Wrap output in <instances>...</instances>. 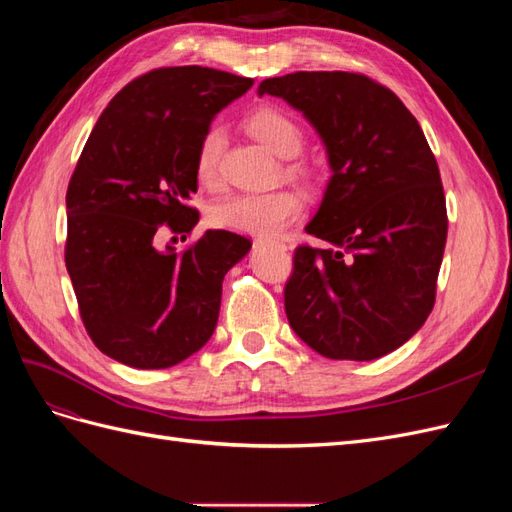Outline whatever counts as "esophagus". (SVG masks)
<instances>
[{
  "label": "esophagus",
  "instance_id": "obj_1",
  "mask_svg": "<svg viewBox=\"0 0 512 512\" xmlns=\"http://www.w3.org/2000/svg\"><path fill=\"white\" fill-rule=\"evenodd\" d=\"M256 245H280V247H286V245H284V243H280V241H275V239H265V237L256 239Z\"/></svg>",
  "mask_w": 512,
  "mask_h": 512
}]
</instances>
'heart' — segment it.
<instances>
[{
  "instance_id": "heart-1",
  "label": "heart",
  "mask_w": 512,
  "mask_h": 512,
  "mask_svg": "<svg viewBox=\"0 0 512 512\" xmlns=\"http://www.w3.org/2000/svg\"><path fill=\"white\" fill-rule=\"evenodd\" d=\"M247 130L256 141L280 158L297 156L305 143L303 128L292 115L277 106H258L247 117ZM224 149V130L211 126L200 136L194 158V173L203 188L220 183V160ZM290 173L299 179H314L307 164H290ZM301 213V198L292 190H271L265 194H232L209 209V222L215 228L252 232V235H277Z\"/></svg>"
}]
</instances>
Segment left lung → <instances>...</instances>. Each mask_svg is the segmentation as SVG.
Wrapping results in <instances>:
<instances>
[{"instance_id":"8db88e82","label":"left lung","mask_w":512,"mask_h":512,"mask_svg":"<svg viewBox=\"0 0 512 512\" xmlns=\"http://www.w3.org/2000/svg\"><path fill=\"white\" fill-rule=\"evenodd\" d=\"M312 123L331 179L284 288L292 331L327 359L374 361L423 327L436 303L446 200L427 138L389 87L356 72L265 79Z\"/></svg>"}]
</instances>
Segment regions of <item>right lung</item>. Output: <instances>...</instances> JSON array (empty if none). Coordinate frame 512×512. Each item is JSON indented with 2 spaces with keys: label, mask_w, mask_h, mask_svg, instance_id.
Instances as JSON below:
<instances>
[{
  "label": "right lung",
  "mask_w": 512,
  "mask_h": 512,
  "mask_svg": "<svg viewBox=\"0 0 512 512\" xmlns=\"http://www.w3.org/2000/svg\"><path fill=\"white\" fill-rule=\"evenodd\" d=\"M254 85L200 66L158 68L123 87L72 173L66 269L91 342L136 369H166L203 348L222 282L252 241L207 230L188 250H158L160 228L192 232L194 158L213 117Z\"/></svg>",
  "instance_id": "right-lung-1"
}]
</instances>
